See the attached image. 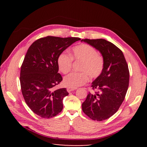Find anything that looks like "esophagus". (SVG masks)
Here are the masks:
<instances>
[{"instance_id":"obj_1","label":"esophagus","mask_w":147,"mask_h":147,"mask_svg":"<svg viewBox=\"0 0 147 147\" xmlns=\"http://www.w3.org/2000/svg\"><path fill=\"white\" fill-rule=\"evenodd\" d=\"M77 88H67V91L68 92H71V91H74V90H75V89H76Z\"/></svg>"}]
</instances>
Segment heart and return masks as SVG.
<instances>
[{
    "label": "heart",
    "instance_id": "b5f03b06",
    "mask_svg": "<svg viewBox=\"0 0 147 147\" xmlns=\"http://www.w3.org/2000/svg\"><path fill=\"white\" fill-rule=\"evenodd\" d=\"M71 56L63 52L59 54L57 64L59 70L62 73H69L72 67L73 59L82 61L80 70L82 72H73L67 75L63 79L65 86L75 88L82 86L91 78H97L102 73L104 67L103 56L97 53L93 47L87 44H81L74 47L71 51Z\"/></svg>",
    "mask_w": 147,
    "mask_h": 147
}]
</instances>
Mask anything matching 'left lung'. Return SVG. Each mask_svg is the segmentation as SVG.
I'll list each match as a JSON object with an SVG mask.
<instances>
[{
	"mask_svg": "<svg viewBox=\"0 0 147 147\" xmlns=\"http://www.w3.org/2000/svg\"><path fill=\"white\" fill-rule=\"evenodd\" d=\"M100 52L104 59L102 73L92 82L93 89L82 103L86 115L94 121L106 120L114 115L125 98L129 85L128 66L120 49L103 39H82Z\"/></svg>",
	"mask_w": 147,
	"mask_h": 147,
	"instance_id": "obj_1",
	"label": "left lung"
}]
</instances>
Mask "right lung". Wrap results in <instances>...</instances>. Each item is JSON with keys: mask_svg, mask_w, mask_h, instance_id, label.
I'll return each mask as SVG.
<instances>
[{"mask_svg": "<svg viewBox=\"0 0 147 147\" xmlns=\"http://www.w3.org/2000/svg\"><path fill=\"white\" fill-rule=\"evenodd\" d=\"M78 38L47 36L34 41L28 49L20 73V82L26 103L42 118L55 117L63 109V99L69 93L65 88L54 90L62 81L57 59Z\"/></svg>", "mask_w": 147, "mask_h": 147, "instance_id": "add662e5", "label": "right lung"}]
</instances>
